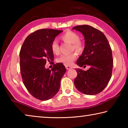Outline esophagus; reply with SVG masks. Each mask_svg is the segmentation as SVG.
I'll list each match as a JSON object with an SVG mask.
<instances>
[{
  "mask_svg": "<svg viewBox=\"0 0 128 128\" xmlns=\"http://www.w3.org/2000/svg\"><path fill=\"white\" fill-rule=\"evenodd\" d=\"M66 69H72V67L70 66H66Z\"/></svg>",
  "mask_w": 128,
  "mask_h": 128,
  "instance_id": "34e87169",
  "label": "esophagus"
}]
</instances>
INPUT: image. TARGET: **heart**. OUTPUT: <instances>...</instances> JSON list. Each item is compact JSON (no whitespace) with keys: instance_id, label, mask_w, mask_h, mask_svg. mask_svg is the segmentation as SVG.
I'll use <instances>...</instances> for the list:
<instances>
[{"instance_id":"b5f03b06","label":"heart","mask_w":128,"mask_h":128,"mask_svg":"<svg viewBox=\"0 0 128 128\" xmlns=\"http://www.w3.org/2000/svg\"><path fill=\"white\" fill-rule=\"evenodd\" d=\"M62 40L64 42L72 43V50H74L77 52L81 53L84 50V44L80 40V36L77 33L71 30H68L65 32L60 36ZM51 51L54 54L58 55L60 52L59 44L57 40H54L51 44ZM77 58L75 52H72L68 55H62L56 60L58 62L62 63L65 66H70L73 64Z\"/></svg>"}]
</instances>
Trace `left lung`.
Returning a JSON list of instances; mask_svg holds the SVG:
<instances>
[{"mask_svg":"<svg viewBox=\"0 0 128 128\" xmlns=\"http://www.w3.org/2000/svg\"><path fill=\"white\" fill-rule=\"evenodd\" d=\"M83 34L84 52L77 61L80 67L89 66L87 70L77 68L74 84L77 89L86 95H95L104 89L111 78L114 60L112 50L102 32L91 26L77 25L73 28Z\"/></svg>","mask_w":128,"mask_h":128,"instance_id":"1","label":"left lung"}]
</instances>
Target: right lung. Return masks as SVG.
<instances>
[{"mask_svg": "<svg viewBox=\"0 0 128 128\" xmlns=\"http://www.w3.org/2000/svg\"><path fill=\"white\" fill-rule=\"evenodd\" d=\"M62 30L42 29L28 36L20 51V72L23 83L32 96L47 100L57 94L62 78L66 72L62 63L54 64L51 70L45 68L54 60L51 44Z\"/></svg>", "mask_w": 128, "mask_h": 128, "instance_id": "obj_1", "label": "right lung"}]
</instances>
